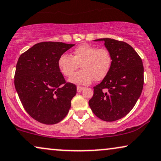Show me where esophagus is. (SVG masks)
<instances>
[{
    "mask_svg": "<svg viewBox=\"0 0 161 161\" xmlns=\"http://www.w3.org/2000/svg\"><path fill=\"white\" fill-rule=\"evenodd\" d=\"M83 89H84V88H83V87L77 86V92H81L83 90Z\"/></svg>",
    "mask_w": 161,
    "mask_h": 161,
    "instance_id": "34e87169",
    "label": "esophagus"
}]
</instances>
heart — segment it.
I'll return each mask as SVG.
<instances>
[{
  "instance_id": "b5f03b06",
  "label": "heart",
  "mask_w": 161,
  "mask_h": 161,
  "mask_svg": "<svg viewBox=\"0 0 161 161\" xmlns=\"http://www.w3.org/2000/svg\"><path fill=\"white\" fill-rule=\"evenodd\" d=\"M112 64L110 52L106 49L84 43L75 47L72 56L63 54L58 61V69L64 76H70L80 65L82 69L70 77L69 82L75 85L91 84L94 79L100 81L109 74Z\"/></svg>"
}]
</instances>
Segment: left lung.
Segmentation results:
<instances>
[{
  "mask_svg": "<svg viewBox=\"0 0 161 161\" xmlns=\"http://www.w3.org/2000/svg\"><path fill=\"white\" fill-rule=\"evenodd\" d=\"M94 41L104 42L112 64L109 74L94 87L89 106L103 121H114L127 115L141 95L144 84L142 61L127 42L110 38Z\"/></svg>",
  "mask_w": 161,
  "mask_h": 161,
  "instance_id": "8db88e82",
  "label": "left lung"
}]
</instances>
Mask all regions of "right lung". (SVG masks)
<instances>
[{
    "instance_id": "right-lung-1",
    "label": "right lung",
    "mask_w": 161,
    "mask_h": 161,
    "mask_svg": "<svg viewBox=\"0 0 161 161\" xmlns=\"http://www.w3.org/2000/svg\"><path fill=\"white\" fill-rule=\"evenodd\" d=\"M73 46L61 42H39L19 57L15 73V90L25 111L39 122L58 123L70 109L76 86L66 82L58 61Z\"/></svg>"
}]
</instances>
